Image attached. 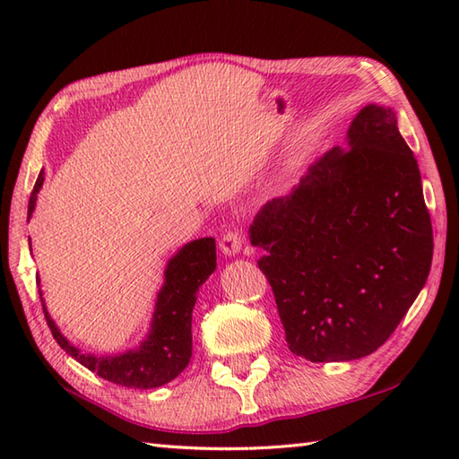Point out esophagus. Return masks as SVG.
<instances>
[{
    "instance_id": "34e87169",
    "label": "esophagus",
    "mask_w": 459,
    "mask_h": 459,
    "mask_svg": "<svg viewBox=\"0 0 459 459\" xmlns=\"http://www.w3.org/2000/svg\"><path fill=\"white\" fill-rule=\"evenodd\" d=\"M240 248H242L240 232L230 230V232H227V235H222V238H221V252H222L224 256H235V255H238Z\"/></svg>"
}]
</instances>
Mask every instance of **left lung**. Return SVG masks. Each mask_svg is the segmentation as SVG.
<instances>
[{"label": "left lung", "instance_id": "8db88e82", "mask_svg": "<svg viewBox=\"0 0 459 459\" xmlns=\"http://www.w3.org/2000/svg\"><path fill=\"white\" fill-rule=\"evenodd\" d=\"M349 150L319 158L252 221L291 353L353 360L393 335L430 274L434 237L420 169L396 114L368 104Z\"/></svg>", "mask_w": 459, "mask_h": 459}]
</instances>
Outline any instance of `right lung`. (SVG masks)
I'll return each mask as SVG.
<instances>
[{
  "instance_id": "obj_1",
  "label": "right lung",
  "mask_w": 459,
  "mask_h": 459,
  "mask_svg": "<svg viewBox=\"0 0 459 459\" xmlns=\"http://www.w3.org/2000/svg\"><path fill=\"white\" fill-rule=\"evenodd\" d=\"M43 173H39L31 197H29V217L35 211L37 193L43 187ZM214 268H217V245H214V238L207 237L191 240L183 248H179L178 255L165 266V280L161 290L158 291V299H155V311L148 335H145L140 347L126 351V353L120 355L99 357L82 353L81 349H76L58 331L55 321L48 316L41 290H39V296H41L45 319L48 327H51V333L68 355L92 370V373L110 380V383L145 391V388H158L169 383L189 365L193 353V307L195 301H197L199 288L212 274Z\"/></svg>"
}]
</instances>
